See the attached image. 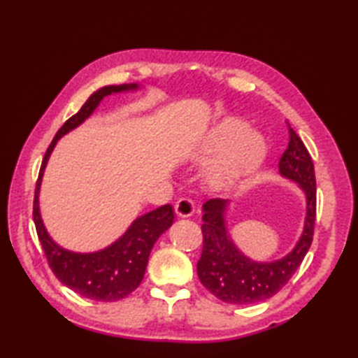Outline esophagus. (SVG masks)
Instances as JSON below:
<instances>
[{
  "label": "esophagus",
  "instance_id": "34e87169",
  "mask_svg": "<svg viewBox=\"0 0 358 358\" xmlns=\"http://www.w3.org/2000/svg\"><path fill=\"white\" fill-rule=\"evenodd\" d=\"M194 210H196V207H194V202L191 201V199H180V201L175 203V213H177L180 217H189L194 215Z\"/></svg>",
  "mask_w": 358,
  "mask_h": 358
}]
</instances>
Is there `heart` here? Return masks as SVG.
Wrapping results in <instances>:
<instances>
[{
	"label": "heart",
	"instance_id": "1",
	"mask_svg": "<svg viewBox=\"0 0 358 358\" xmlns=\"http://www.w3.org/2000/svg\"><path fill=\"white\" fill-rule=\"evenodd\" d=\"M265 156L264 137L248 129L245 121L227 118L205 137L199 148L197 161L201 164H213L208 173L211 185L227 189L256 172Z\"/></svg>",
	"mask_w": 358,
	"mask_h": 358
}]
</instances>
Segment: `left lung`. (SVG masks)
I'll list each match as a JSON object with an SVG mask.
<instances>
[{"label": "left lung", "mask_w": 358, "mask_h": 358, "mask_svg": "<svg viewBox=\"0 0 358 358\" xmlns=\"http://www.w3.org/2000/svg\"><path fill=\"white\" fill-rule=\"evenodd\" d=\"M280 173L295 181L305 192L306 217L294 250L273 262H256L235 246L224 217L229 201L210 199L203 203V248L197 275L203 286L222 301L251 305L270 299L286 286L310 250L316 221V177L305 143L290 126L289 145L280 159Z\"/></svg>", "instance_id": "8db88e82"}]
</instances>
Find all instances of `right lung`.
<instances>
[{
  "instance_id": "obj_1",
  "label": "right lung",
  "mask_w": 358,
  "mask_h": 358,
  "mask_svg": "<svg viewBox=\"0 0 358 358\" xmlns=\"http://www.w3.org/2000/svg\"><path fill=\"white\" fill-rule=\"evenodd\" d=\"M137 88V83L108 85L90 96L80 110L66 121L57 132L50 147L45 151L44 159H42L39 178L36 183L33 220L53 275L76 294L96 301L121 300L138 287V284L143 280L150 252L153 250L156 240L173 224L172 205H162L150 213L138 216L117 241H113L104 250L96 252H74L57 245L42 222L39 211L41 183L48 157L59 138L80 126L96 110V107L106 96Z\"/></svg>"
}]
</instances>
